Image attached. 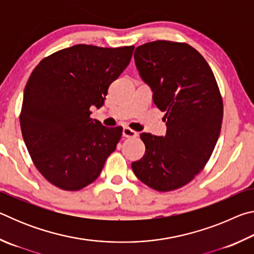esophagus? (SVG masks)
I'll return each instance as SVG.
<instances>
[{
  "label": "esophagus",
  "mask_w": 254,
  "mask_h": 254,
  "mask_svg": "<svg viewBox=\"0 0 254 254\" xmlns=\"http://www.w3.org/2000/svg\"><path fill=\"white\" fill-rule=\"evenodd\" d=\"M137 135V132L131 130L130 127H124L123 128V136L126 137H134Z\"/></svg>",
  "instance_id": "34e87169"
}]
</instances>
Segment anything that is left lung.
Returning <instances> with one entry per match:
<instances>
[{
  "instance_id": "1",
  "label": "left lung",
  "mask_w": 254,
  "mask_h": 254,
  "mask_svg": "<svg viewBox=\"0 0 254 254\" xmlns=\"http://www.w3.org/2000/svg\"><path fill=\"white\" fill-rule=\"evenodd\" d=\"M134 62L153 103L165 112L167 132L141 133L145 152L132 170L154 190H175L191 182L212 156L223 120L220 89L203 56L184 42L139 46Z\"/></svg>"
}]
</instances>
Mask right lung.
Masks as SVG:
<instances>
[{
	"label": "right lung",
	"mask_w": 254,
	"mask_h": 254,
	"mask_svg": "<svg viewBox=\"0 0 254 254\" xmlns=\"http://www.w3.org/2000/svg\"><path fill=\"white\" fill-rule=\"evenodd\" d=\"M134 47L76 45L38 64L24 88L20 126L40 174L64 190L92 184L117 149L122 127L91 119L110 85L130 63Z\"/></svg>",
	"instance_id": "add662e5"
}]
</instances>
